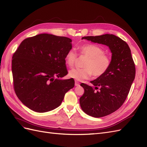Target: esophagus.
Returning a JSON list of instances; mask_svg holds the SVG:
<instances>
[{"label": "esophagus", "mask_w": 147, "mask_h": 147, "mask_svg": "<svg viewBox=\"0 0 147 147\" xmlns=\"http://www.w3.org/2000/svg\"><path fill=\"white\" fill-rule=\"evenodd\" d=\"M79 84H80V83L78 82H77V81H75V86H79Z\"/></svg>", "instance_id": "1"}]
</instances>
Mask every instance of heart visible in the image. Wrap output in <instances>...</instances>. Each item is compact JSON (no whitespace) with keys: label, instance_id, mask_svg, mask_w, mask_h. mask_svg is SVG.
<instances>
[{"label":"heart","instance_id":"1","mask_svg":"<svg viewBox=\"0 0 147 147\" xmlns=\"http://www.w3.org/2000/svg\"><path fill=\"white\" fill-rule=\"evenodd\" d=\"M80 55L87 57L82 69H73L69 72V76L77 80L88 79L93 75L99 77L109 70L112 65V59L100 46L94 43H86L80 47ZM77 55L74 50H70L66 53L65 61L70 67L76 63Z\"/></svg>","mask_w":147,"mask_h":147}]
</instances>
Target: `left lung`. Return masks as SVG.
I'll list each match as a JSON object with an SVG mask.
<instances>
[{"label": "left lung", "instance_id": "8db88e82", "mask_svg": "<svg viewBox=\"0 0 147 147\" xmlns=\"http://www.w3.org/2000/svg\"><path fill=\"white\" fill-rule=\"evenodd\" d=\"M82 39L108 46L112 53V65L107 73L91 81L92 86L80 84L84 90L80 98L82 110L93 117H103L117 110L125 101L135 78V64L127 43L116 35L104 34Z\"/></svg>", "mask_w": 147, "mask_h": 147}]
</instances>
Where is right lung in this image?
Segmentation results:
<instances>
[{"instance_id":"1","label":"right lung","mask_w":147,"mask_h":147,"mask_svg":"<svg viewBox=\"0 0 147 147\" xmlns=\"http://www.w3.org/2000/svg\"><path fill=\"white\" fill-rule=\"evenodd\" d=\"M72 40L41 34L24 39L12 57L13 85L22 103L43 113L59 107L74 80L61 79L68 74L65 56Z\"/></svg>"}]
</instances>
